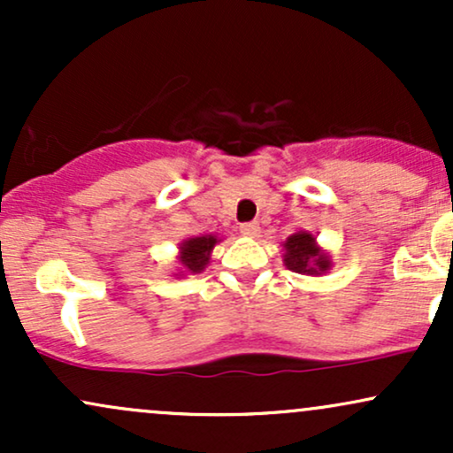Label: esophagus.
<instances>
[{"instance_id": "34e87169", "label": "esophagus", "mask_w": 453, "mask_h": 453, "mask_svg": "<svg viewBox=\"0 0 453 453\" xmlns=\"http://www.w3.org/2000/svg\"><path fill=\"white\" fill-rule=\"evenodd\" d=\"M241 234H242V236L256 238L257 234H259V226H257V223H242V226H241Z\"/></svg>"}]
</instances>
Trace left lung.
Segmentation results:
<instances>
[{"label":"left lung","mask_w":453,"mask_h":453,"mask_svg":"<svg viewBox=\"0 0 453 453\" xmlns=\"http://www.w3.org/2000/svg\"><path fill=\"white\" fill-rule=\"evenodd\" d=\"M283 262L292 273L298 274H324L330 270V256L315 242V236L309 232H296L285 241Z\"/></svg>","instance_id":"8db88e82"}]
</instances>
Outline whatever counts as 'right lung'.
I'll return each mask as SVG.
<instances>
[{"label":"right lung","instance_id":"right-lung-1","mask_svg":"<svg viewBox=\"0 0 453 453\" xmlns=\"http://www.w3.org/2000/svg\"><path fill=\"white\" fill-rule=\"evenodd\" d=\"M219 242V238L212 236H196V238H187V241L180 242V251H179V262L180 266L185 268V273H202L211 262V253L215 249V244Z\"/></svg>","mask_w":453,"mask_h":453}]
</instances>
